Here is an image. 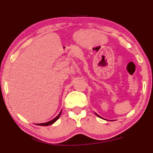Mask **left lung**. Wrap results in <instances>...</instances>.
<instances>
[{
	"mask_svg": "<svg viewBox=\"0 0 153 153\" xmlns=\"http://www.w3.org/2000/svg\"><path fill=\"white\" fill-rule=\"evenodd\" d=\"M95 114H96V113H95ZM96 115H97V117H100V118H102V117H101L100 116H99V115H97V114H96Z\"/></svg>",
	"mask_w": 153,
	"mask_h": 153,
	"instance_id": "8db88e82",
	"label": "left lung"
}]
</instances>
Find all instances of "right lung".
<instances>
[{
  "instance_id": "obj_1",
  "label": "right lung",
  "mask_w": 153,
  "mask_h": 153,
  "mask_svg": "<svg viewBox=\"0 0 153 153\" xmlns=\"http://www.w3.org/2000/svg\"><path fill=\"white\" fill-rule=\"evenodd\" d=\"M60 114H61V111H60V113L58 114V115L57 117H55L54 119L52 120L49 121V122H47V123H40V124H38V126H50V125H52L53 123H54L59 118V117L60 116ZM37 125V124H36Z\"/></svg>"
}]
</instances>
